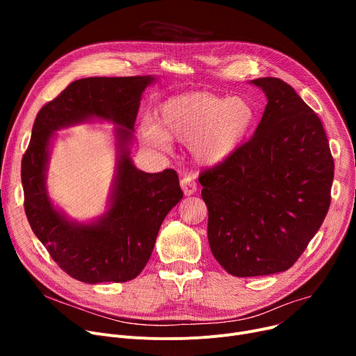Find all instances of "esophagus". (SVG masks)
I'll list each match as a JSON object with an SVG mask.
<instances>
[{"instance_id":"34e87169","label":"esophagus","mask_w":356,"mask_h":356,"mask_svg":"<svg viewBox=\"0 0 356 356\" xmlns=\"http://www.w3.org/2000/svg\"><path fill=\"white\" fill-rule=\"evenodd\" d=\"M180 186H181L183 193H184L186 196H191V195H193V193L197 191V186H196L195 180H193L191 176L183 177V179L180 180Z\"/></svg>"}]
</instances>
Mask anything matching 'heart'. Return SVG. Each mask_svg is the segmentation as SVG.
Masks as SVG:
<instances>
[{
	"label": "heart",
	"mask_w": 356,
	"mask_h": 356,
	"mask_svg": "<svg viewBox=\"0 0 356 356\" xmlns=\"http://www.w3.org/2000/svg\"><path fill=\"white\" fill-rule=\"evenodd\" d=\"M255 121L252 104L242 97H220L191 92L167 99L159 121L141 124V138L153 147L168 149L172 140L191 145L202 165H219L229 160L245 141Z\"/></svg>",
	"instance_id": "heart-1"
}]
</instances>
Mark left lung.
I'll use <instances>...</instances> for the list:
<instances>
[{
    "instance_id": "1",
    "label": "left lung",
    "mask_w": 356,
    "mask_h": 356,
    "mask_svg": "<svg viewBox=\"0 0 356 356\" xmlns=\"http://www.w3.org/2000/svg\"><path fill=\"white\" fill-rule=\"evenodd\" d=\"M250 83L267 98L252 138L199 176L211 251L235 277L296 263L329 211L334 170L322 121L296 90L277 78Z\"/></svg>"
}]
</instances>
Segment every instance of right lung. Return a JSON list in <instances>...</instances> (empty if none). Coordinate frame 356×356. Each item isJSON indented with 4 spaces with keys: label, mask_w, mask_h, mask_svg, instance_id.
Masks as SVG:
<instances>
[{
    "label": "right lung",
    "mask_w": 356,
    "mask_h": 356,
    "mask_svg": "<svg viewBox=\"0 0 356 356\" xmlns=\"http://www.w3.org/2000/svg\"><path fill=\"white\" fill-rule=\"evenodd\" d=\"M156 81L152 74L83 78L72 82L35 117L22 161L26 215L51 258L79 282L136 278L148 263L164 218L183 197L175 170L144 173L129 156L143 92ZM93 119L116 125V176L107 211L90 222H78L54 207L48 196L49 148L56 130Z\"/></svg>",
    "instance_id": "1"
}]
</instances>
